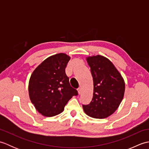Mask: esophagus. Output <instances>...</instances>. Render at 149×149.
<instances>
[{"mask_svg":"<svg viewBox=\"0 0 149 149\" xmlns=\"http://www.w3.org/2000/svg\"><path fill=\"white\" fill-rule=\"evenodd\" d=\"M77 92H78V94H79V95L81 94V89L80 88H79L78 89H77Z\"/></svg>","mask_w":149,"mask_h":149,"instance_id":"1","label":"esophagus"}]
</instances>
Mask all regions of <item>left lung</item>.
Instances as JSON below:
<instances>
[{"label":"left lung","instance_id":"obj_1","mask_svg":"<svg viewBox=\"0 0 149 149\" xmlns=\"http://www.w3.org/2000/svg\"><path fill=\"white\" fill-rule=\"evenodd\" d=\"M93 81V98L90 104L83 105L84 111L94 118H105L118 109L124 96L125 82L109 59L100 55L88 56Z\"/></svg>","mask_w":149,"mask_h":149}]
</instances>
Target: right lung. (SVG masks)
I'll return each instance as SVG.
<instances>
[{
    "mask_svg": "<svg viewBox=\"0 0 149 149\" xmlns=\"http://www.w3.org/2000/svg\"><path fill=\"white\" fill-rule=\"evenodd\" d=\"M70 57L59 53L47 58L37 66L29 82V95L36 109L44 116L61 113L77 91L70 86L65 68Z\"/></svg>",
    "mask_w": 149,
    "mask_h": 149,
    "instance_id": "obj_1",
    "label": "right lung"
}]
</instances>
